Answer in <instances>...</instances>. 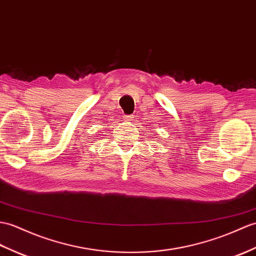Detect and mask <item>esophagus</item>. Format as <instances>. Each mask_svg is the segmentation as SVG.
I'll use <instances>...</instances> for the list:
<instances>
[{
  "label": "esophagus",
  "instance_id": "34e87169",
  "mask_svg": "<svg viewBox=\"0 0 256 256\" xmlns=\"http://www.w3.org/2000/svg\"><path fill=\"white\" fill-rule=\"evenodd\" d=\"M123 118H124V121H126V122H130V121H133V116H123Z\"/></svg>",
  "mask_w": 256,
  "mask_h": 256
}]
</instances>
